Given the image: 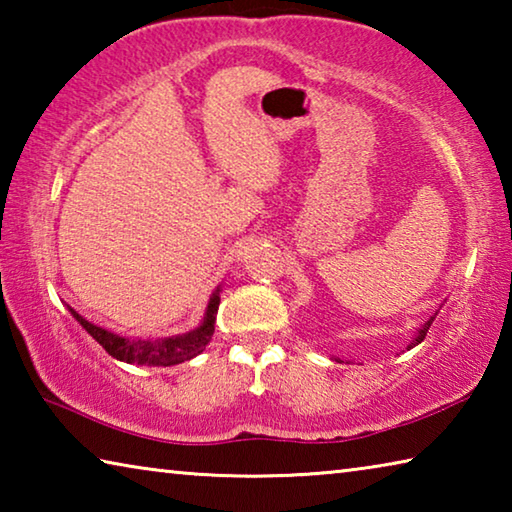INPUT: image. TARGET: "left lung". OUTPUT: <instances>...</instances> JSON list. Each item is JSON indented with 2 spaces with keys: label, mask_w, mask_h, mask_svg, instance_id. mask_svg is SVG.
<instances>
[{
  "label": "left lung",
  "mask_w": 512,
  "mask_h": 512,
  "mask_svg": "<svg viewBox=\"0 0 512 512\" xmlns=\"http://www.w3.org/2000/svg\"><path fill=\"white\" fill-rule=\"evenodd\" d=\"M433 318H436V316H431V318L427 320V323H424V325L418 329V334H415V339H413V343L409 345V348H415V345H418V343H422V341H424V336H427L429 327H431V323H433Z\"/></svg>",
  "instance_id": "8db88e82"
}]
</instances>
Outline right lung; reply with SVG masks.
<instances>
[{
    "label": "right lung",
    "instance_id": "right-lung-1",
    "mask_svg": "<svg viewBox=\"0 0 512 512\" xmlns=\"http://www.w3.org/2000/svg\"><path fill=\"white\" fill-rule=\"evenodd\" d=\"M219 289L212 293L210 302H207V311L203 323L187 334L178 336H167V339H126V336H119L115 332H108L99 325L85 320L81 314L69 307L72 316L79 320L81 327L88 332L94 341H97L103 350H106L110 357L126 363H137V366H176V363H183L194 359L196 354L205 350V345L210 343L214 334V323H216V311H219Z\"/></svg>",
    "mask_w": 512,
    "mask_h": 512
}]
</instances>
